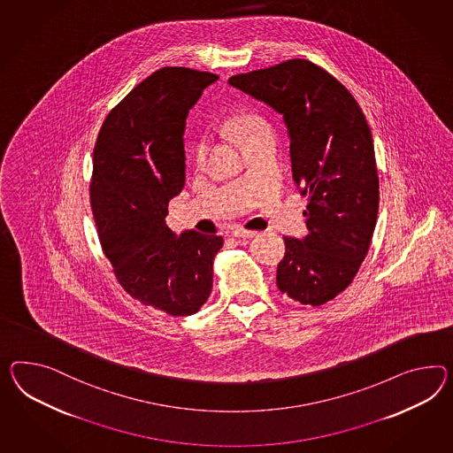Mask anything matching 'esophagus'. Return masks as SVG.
<instances>
[{"label": "esophagus", "mask_w": 453, "mask_h": 453, "mask_svg": "<svg viewBox=\"0 0 453 453\" xmlns=\"http://www.w3.org/2000/svg\"><path fill=\"white\" fill-rule=\"evenodd\" d=\"M233 236H236V238H253V236H256L257 233L251 232V230H243V228H234L232 232Z\"/></svg>", "instance_id": "1"}]
</instances>
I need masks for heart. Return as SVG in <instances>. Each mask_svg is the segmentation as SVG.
<instances>
[{
    "instance_id": "heart-1",
    "label": "heart",
    "mask_w": 453,
    "mask_h": 453,
    "mask_svg": "<svg viewBox=\"0 0 453 453\" xmlns=\"http://www.w3.org/2000/svg\"><path fill=\"white\" fill-rule=\"evenodd\" d=\"M238 131L242 133V136L246 141L253 138L256 134H259V133H265V131H267V127L261 118L244 117L238 123ZM207 152H209V138L207 136H200V138L194 141L192 151H190L194 164L202 165V164L205 163Z\"/></svg>"
}]
</instances>
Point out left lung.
<instances>
[{
    "label": "left lung",
    "instance_id": "left-lung-1",
    "mask_svg": "<svg viewBox=\"0 0 453 453\" xmlns=\"http://www.w3.org/2000/svg\"><path fill=\"white\" fill-rule=\"evenodd\" d=\"M234 88L284 118L292 177L307 196V230L284 238L276 282L303 305H322L347 289L372 244L380 179L372 129L353 95L305 58L233 75Z\"/></svg>",
    "mask_w": 453,
    "mask_h": 453
}]
</instances>
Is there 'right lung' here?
<instances>
[{"label": "right lung", "mask_w": 453, "mask_h": 453, "mask_svg": "<svg viewBox=\"0 0 453 453\" xmlns=\"http://www.w3.org/2000/svg\"><path fill=\"white\" fill-rule=\"evenodd\" d=\"M219 75L163 67L110 111L93 150L90 202L104 253L121 288L157 311L186 317L207 302L217 234L165 225L169 200L186 184L188 110Z\"/></svg>", "instance_id": "1"}]
</instances>
